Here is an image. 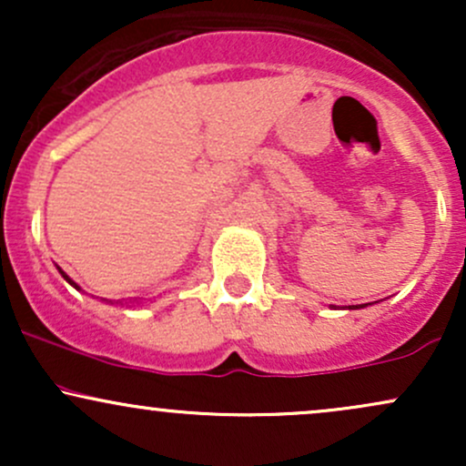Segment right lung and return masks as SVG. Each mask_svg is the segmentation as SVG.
<instances>
[{"label":"right lung","mask_w":466,"mask_h":466,"mask_svg":"<svg viewBox=\"0 0 466 466\" xmlns=\"http://www.w3.org/2000/svg\"><path fill=\"white\" fill-rule=\"evenodd\" d=\"M61 274H63V278H66V280L69 282V285H72V287H76V285H74V282H72V280H69V278L66 276V271H61ZM76 289H78V287H76Z\"/></svg>","instance_id":"right-lung-1"}]
</instances>
